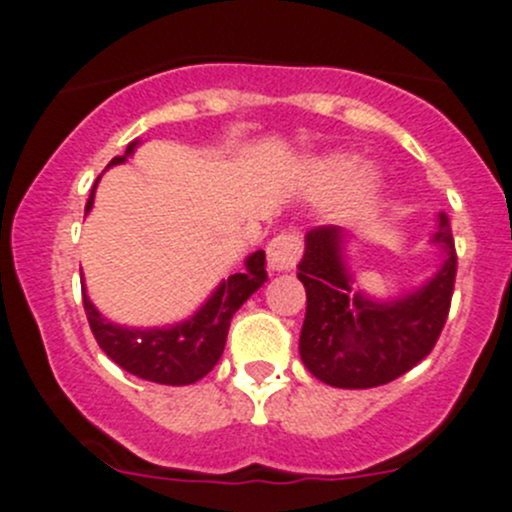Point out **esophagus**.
<instances>
[{"instance_id": "esophagus-1", "label": "esophagus", "mask_w": 512, "mask_h": 512, "mask_svg": "<svg viewBox=\"0 0 512 512\" xmlns=\"http://www.w3.org/2000/svg\"><path fill=\"white\" fill-rule=\"evenodd\" d=\"M268 254V268L271 271H291L293 266L301 258V236L298 234H278L276 239H271V244L266 246Z\"/></svg>"}]
</instances>
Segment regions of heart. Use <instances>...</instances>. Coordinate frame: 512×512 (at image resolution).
I'll return each instance as SVG.
<instances>
[{
	"mask_svg": "<svg viewBox=\"0 0 512 512\" xmlns=\"http://www.w3.org/2000/svg\"><path fill=\"white\" fill-rule=\"evenodd\" d=\"M306 186L316 196H331L343 189L341 199L348 211H361L376 201L381 176L376 169H356V159L346 154H328L306 164Z\"/></svg>",
	"mask_w": 512,
	"mask_h": 512,
	"instance_id": "b5f03b06",
	"label": "heart"
}]
</instances>
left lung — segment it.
Here are the masks:
<instances>
[{"instance_id":"left-lung-1","label":"left lung","mask_w":512,"mask_h":512,"mask_svg":"<svg viewBox=\"0 0 512 512\" xmlns=\"http://www.w3.org/2000/svg\"><path fill=\"white\" fill-rule=\"evenodd\" d=\"M351 234L318 226L306 234L298 278L306 286L298 353L318 381L333 388H376L396 381L433 351L445 326L455 283V246L448 216L438 214L430 244L443 251L423 286L396 298H373L356 288L348 268Z\"/></svg>"}]
</instances>
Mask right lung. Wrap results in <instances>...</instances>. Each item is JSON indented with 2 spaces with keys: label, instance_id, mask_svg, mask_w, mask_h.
Returning a JSON list of instances; mask_svg holds the SVG:
<instances>
[{
  "label": "right lung",
  "instance_id": "add662e5",
  "mask_svg": "<svg viewBox=\"0 0 512 512\" xmlns=\"http://www.w3.org/2000/svg\"><path fill=\"white\" fill-rule=\"evenodd\" d=\"M136 146H139V139L126 146L124 156H114L109 166L124 164L134 154ZM99 179H96V184H99ZM96 184L91 189L89 201H86L84 216L94 206ZM263 263H266V254L254 251L244 261L246 271L224 278L214 288V293L201 303L194 316L171 323V326L154 328L121 326V323L104 318L86 296V286L82 281L84 311L89 318L91 333H94L101 351L124 371L134 373L144 381L161 383V386H189V383L201 381L219 363L226 346V336H229L231 318L249 301L251 293H256L266 283L268 273Z\"/></svg>",
  "mask_w": 512,
  "mask_h": 512
}]
</instances>
